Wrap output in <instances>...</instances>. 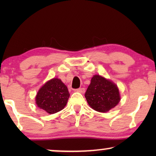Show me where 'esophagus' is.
Instances as JSON below:
<instances>
[{"label": "esophagus", "instance_id": "esophagus-1", "mask_svg": "<svg viewBox=\"0 0 156 156\" xmlns=\"http://www.w3.org/2000/svg\"><path fill=\"white\" fill-rule=\"evenodd\" d=\"M76 91H78V92L84 94L85 92V89L84 88H79L77 89H76Z\"/></svg>", "mask_w": 156, "mask_h": 156}]
</instances>
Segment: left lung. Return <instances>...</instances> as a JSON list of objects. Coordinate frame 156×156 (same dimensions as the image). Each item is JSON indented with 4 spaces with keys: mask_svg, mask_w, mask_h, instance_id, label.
Masks as SVG:
<instances>
[{
    "mask_svg": "<svg viewBox=\"0 0 156 156\" xmlns=\"http://www.w3.org/2000/svg\"><path fill=\"white\" fill-rule=\"evenodd\" d=\"M84 96L93 109L102 113L114 108L121 100L116 85L100 75H94L91 78Z\"/></svg>",
    "mask_w": 156,
    "mask_h": 156,
    "instance_id": "left-lung-1",
    "label": "left lung"
}]
</instances>
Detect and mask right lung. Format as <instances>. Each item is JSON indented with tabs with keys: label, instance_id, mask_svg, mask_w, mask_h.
<instances>
[{
	"label": "right lung",
	"instance_id": "add662e5",
	"mask_svg": "<svg viewBox=\"0 0 156 156\" xmlns=\"http://www.w3.org/2000/svg\"><path fill=\"white\" fill-rule=\"evenodd\" d=\"M69 97L67 86L59 79L53 78L39 89L35 101L40 108L52 114L65 108Z\"/></svg>",
	"mask_w": 156,
	"mask_h": 156
}]
</instances>
